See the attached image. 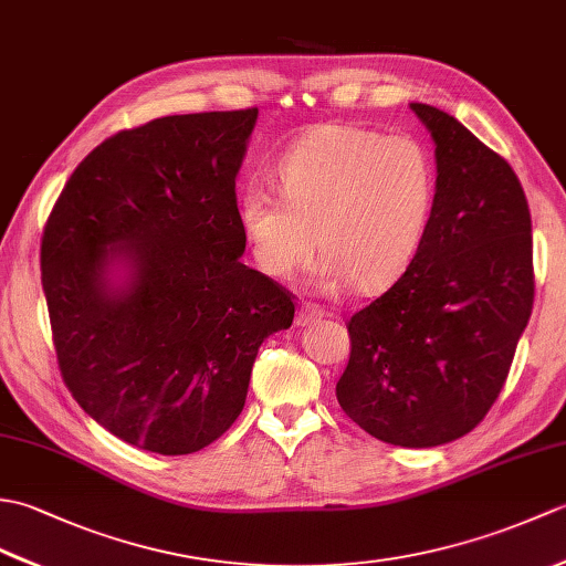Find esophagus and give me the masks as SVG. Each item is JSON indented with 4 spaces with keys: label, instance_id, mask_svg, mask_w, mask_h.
Masks as SVG:
<instances>
[{
    "label": "esophagus",
    "instance_id": "esophagus-1",
    "mask_svg": "<svg viewBox=\"0 0 566 566\" xmlns=\"http://www.w3.org/2000/svg\"><path fill=\"white\" fill-rule=\"evenodd\" d=\"M323 318V308L316 304H304L302 308L296 311V326L298 328H306L311 323H316Z\"/></svg>",
    "mask_w": 566,
    "mask_h": 566
}]
</instances>
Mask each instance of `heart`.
<instances>
[{"mask_svg":"<svg viewBox=\"0 0 566 566\" xmlns=\"http://www.w3.org/2000/svg\"><path fill=\"white\" fill-rule=\"evenodd\" d=\"M282 197L252 187L238 221L252 258L270 276H292L314 245V282L347 280L371 292L399 274L423 238L436 199V165L413 136L357 126L308 130L274 165Z\"/></svg>","mask_w":566,"mask_h":566,"instance_id":"1","label":"heart"}]
</instances>
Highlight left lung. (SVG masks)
Instances as JSON below:
<instances>
[{
	"label": "left lung",
	"instance_id": "left-lung-1",
	"mask_svg": "<svg viewBox=\"0 0 566 566\" xmlns=\"http://www.w3.org/2000/svg\"><path fill=\"white\" fill-rule=\"evenodd\" d=\"M411 112L436 143V199L416 255L357 311L338 403L371 438L438 448L474 430L533 314L531 211L511 165L454 116Z\"/></svg>",
	"mask_w": 566,
	"mask_h": 566
}]
</instances>
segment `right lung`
I'll return each mask as SVG.
<instances>
[{"label": "right lung", "instance_id": "1", "mask_svg": "<svg viewBox=\"0 0 566 566\" xmlns=\"http://www.w3.org/2000/svg\"><path fill=\"white\" fill-rule=\"evenodd\" d=\"M258 109L177 114L84 158L45 223L41 282L82 411L158 454L207 448L245 406L290 292L240 262L235 177Z\"/></svg>", "mask_w": 566, "mask_h": 566}]
</instances>
